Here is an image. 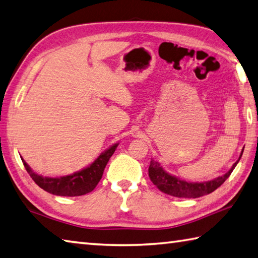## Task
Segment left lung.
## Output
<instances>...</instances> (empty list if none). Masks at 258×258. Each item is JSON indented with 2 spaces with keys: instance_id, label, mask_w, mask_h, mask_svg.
Listing matches in <instances>:
<instances>
[{
  "instance_id": "left-lung-1",
  "label": "left lung",
  "mask_w": 258,
  "mask_h": 258,
  "mask_svg": "<svg viewBox=\"0 0 258 258\" xmlns=\"http://www.w3.org/2000/svg\"><path fill=\"white\" fill-rule=\"evenodd\" d=\"M242 152H244V149L241 150V154L237 162L232 165V167L225 175H222V176H219L217 178H213L211 181L208 182H186L184 181V179H179L178 177L174 176V175H171L166 171H164V168L160 166V164L154 159L150 160L148 175L150 181L154 183V185H156L158 189L168 194V196L189 199L200 198L212 193L230 176L231 172L234 171L236 165L241 158Z\"/></svg>"
}]
</instances>
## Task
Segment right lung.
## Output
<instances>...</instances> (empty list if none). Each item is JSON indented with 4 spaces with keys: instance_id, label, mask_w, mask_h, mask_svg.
Segmentation results:
<instances>
[{
    "instance_id": "right-lung-1",
    "label": "right lung",
    "mask_w": 258,
    "mask_h": 258,
    "mask_svg": "<svg viewBox=\"0 0 258 258\" xmlns=\"http://www.w3.org/2000/svg\"><path fill=\"white\" fill-rule=\"evenodd\" d=\"M116 147H118V144H114L109 149L104 150L86 168L75 172L74 174L60 177H47L42 176V175H38L32 171L31 167L26 163V160L23 158L21 159L29 175H30L37 185L40 186L42 189H45L48 193L55 194V196L79 197L92 192L98 185L102 175H103L106 164H108L110 157L115 152Z\"/></svg>"
}]
</instances>
